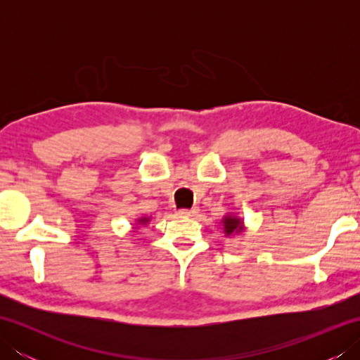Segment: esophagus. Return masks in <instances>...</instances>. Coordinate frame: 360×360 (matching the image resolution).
<instances>
[{
	"mask_svg": "<svg viewBox=\"0 0 360 360\" xmlns=\"http://www.w3.org/2000/svg\"><path fill=\"white\" fill-rule=\"evenodd\" d=\"M196 213H198V209L193 207V209H190V210H186V209L184 210H179L178 215L179 217H195Z\"/></svg>",
	"mask_w": 360,
	"mask_h": 360,
	"instance_id": "obj_1",
	"label": "esophagus"
}]
</instances>
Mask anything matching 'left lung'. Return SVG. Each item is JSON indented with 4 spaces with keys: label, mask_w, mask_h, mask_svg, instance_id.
<instances>
[{
    "label": "left lung",
    "mask_w": 360,
    "mask_h": 360,
    "mask_svg": "<svg viewBox=\"0 0 360 360\" xmlns=\"http://www.w3.org/2000/svg\"><path fill=\"white\" fill-rule=\"evenodd\" d=\"M221 224H223L224 235L229 236V238H236V236H241L244 232H246L244 219L233 212H227L223 217V219H221Z\"/></svg>",
    "instance_id": "obj_1"
}]
</instances>
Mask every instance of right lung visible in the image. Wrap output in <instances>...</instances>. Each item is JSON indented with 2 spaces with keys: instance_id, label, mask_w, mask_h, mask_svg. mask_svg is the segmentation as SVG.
<instances>
[{
  "instance_id": "1",
  "label": "right lung",
  "mask_w": 360,
  "mask_h": 360,
  "mask_svg": "<svg viewBox=\"0 0 360 360\" xmlns=\"http://www.w3.org/2000/svg\"><path fill=\"white\" fill-rule=\"evenodd\" d=\"M136 223H134V229H139V227H142V226H147L150 221H151V218L150 217H139V218H136L134 219Z\"/></svg>"
}]
</instances>
